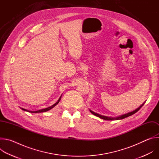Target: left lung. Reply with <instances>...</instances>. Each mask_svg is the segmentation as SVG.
Returning a JSON list of instances; mask_svg holds the SVG:
<instances>
[{"label": "left lung", "instance_id": "1", "mask_svg": "<svg viewBox=\"0 0 159 159\" xmlns=\"http://www.w3.org/2000/svg\"><path fill=\"white\" fill-rule=\"evenodd\" d=\"M143 104H144V103L142 106H140L139 108H137V109H135L134 111H133L132 112H128V113H127V114H125V115H121L120 116H118L117 118H109V117H107V116H102V115H100L99 114H97V113H96V112H93L92 111H90V112L93 113L94 115H95V116H96L98 117H99L100 118H102V119L105 120H118L124 119V118H125L126 117H128V116H130L133 115V114H134V113H136L137 111H139L140 110V109L143 106Z\"/></svg>", "mask_w": 159, "mask_h": 159}]
</instances>
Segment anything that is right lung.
<instances>
[{"mask_svg": "<svg viewBox=\"0 0 159 159\" xmlns=\"http://www.w3.org/2000/svg\"><path fill=\"white\" fill-rule=\"evenodd\" d=\"M61 97L60 98V99L58 100V101L55 103V104H54L53 105H52V106H50V107H47V108H45V109H40V110H38V111H28V110H26V109H23V108H22V110H24V111H28V112H32V113H37V112H46V111H48V110H50V109H52L53 107H54L58 102H59V101H60V99H61Z\"/></svg>", "mask_w": 159, "mask_h": 159, "instance_id": "right-lung-1", "label": "right lung"}]
</instances>
